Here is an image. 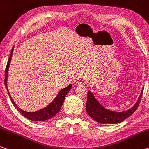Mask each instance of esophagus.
<instances>
[{
  "label": "esophagus",
  "instance_id": "34e87169",
  "mask_svg": "<svg viewBox=\"0 0 149 149\" xmlns=\"http://www.w3.org/2000/svg\"><path fill=\"white\" fill-rule=\"evenodd\" d=\"M75 85H76V86H84V83L83 82H81V81H77L76 83H75Z\"/></svg>",
  "mask_w": 149,
  "mask_h": 149
}]
</instances>
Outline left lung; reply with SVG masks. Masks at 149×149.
<instances>
[{
  "label": "left lung",
  "mask_w": 149,
  "mask_h": 149,
  "mask_svg": "<svg viewBox=\"0 0 149 149\" xmlns=\"http://www.w3.org/2000/svg\"><path fill=\"white\" fill-rule=\"evenodd\" d=\"M143 88L141 92L138 100L133 107L125 111L117 112L105 108L90 91H87V100L86 105V111L92 119L101 124H117L123 121L131 116L137 109L142 96Z\"/></svg>",
  "instance_id": "left-lung-1"
}]
</instances>
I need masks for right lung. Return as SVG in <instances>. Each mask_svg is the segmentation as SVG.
I'll use <instances>...</instances> for the list:
<instances>
[{"label":"right lung","mask_w":149,"mask_h":149,"mask_svg":"<svg viewBox=\"0 0 149 149\" xmlns=\"http://www.w3.org/2000/svg\"><path fill=\"white\" fill-rule=\"evenodd\" d=\"M13 50L14 46L13 49H12L11 54L8 60V63H7V65L5 70V79H4V85H5V87L7 89V91H8V93L9 95V97H10L12 103H13V104L15 105L16 108L18 110V111L21 113V115H22L24 117L27 118L28 119L31 120V121H44L48 119H51V118H52L54 115H56L60 111V109L63 105L66 95H67L68 92H69L71 90V89H72V84H70L69 86H68L67 87H65V88L61 89L58 93L57 96L54 98V100L44 108L41 109L36 111L34 112H27L26 111L22 110V109H20L18 107V106L16 104L15 101H13L10 93H9L8 86H7V79H8V69L11 62L12 56H13Z\"/></svg>","instance_id":"add662e5"}]
</instances>
